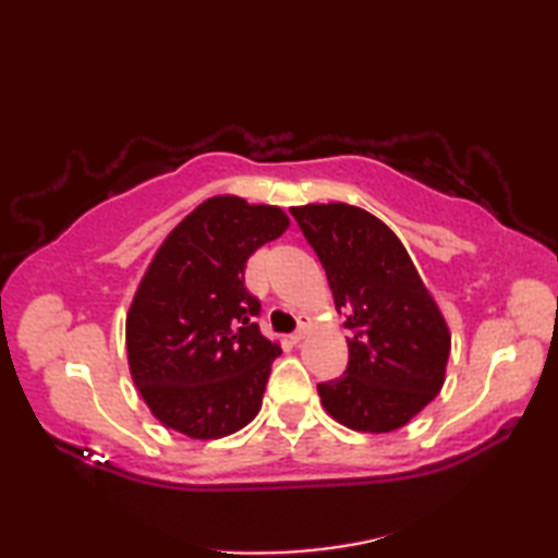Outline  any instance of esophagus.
Masks as SVG:
<instances>
[{"label": "esophagus", "mask_w": 558, "mask_h": 558, "mask_svg": "<svg viewBox=\"0 0 558 558\" xmlns=\"http://www.w3.org/2000/svg\"><path fill=\"white\" fill-rule=\"evenodd\" d=\"M306 336H310V324L302 322V326H300L298 330H294V333H292L290 338H292V342H302Z\"/></svg>", "instance_id": "34e87169"}]
</instances>
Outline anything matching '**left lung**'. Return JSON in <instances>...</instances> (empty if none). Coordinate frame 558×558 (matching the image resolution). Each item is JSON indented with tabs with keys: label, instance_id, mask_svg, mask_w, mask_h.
<instances>
[{
	"label": "left lung",
	"instance_id": "8db88e82",
	"mask_svg": "<svg viewBox=\"0 0 558 558\" xmlns=\"http://www.w3.org/2000/svg\"><path fill=\"white\" fill-rule=\"evenodd\" d=\"M290 213L352 330L345 374L318 384L324 410L354 432L400 429L444 388L450 330L441 310L408 248L369 210L336 201Z\"/></svg>",
	"mask_w": 558,
	"mask_h": 558
}]
</instances>
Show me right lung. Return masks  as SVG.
I'll return each instance as SVG.
<instances>
[{"mask_svg":"<svg viewBox=\"0 0 558 558\" xmlns=\"http://www.w3.org/2000/svg\"><path fill=\"white\" fill-rule=\"evenodd\" d=\"M290 228L286 210L222 194L165 236L126 312L129 372L162 426L222 438L252 422L278 342L260 336L246 260Z\"/></svg>","mask_w":558,"mask_h":558,"instance_id":"obj_1","label":"right lung"}]
</instances>
